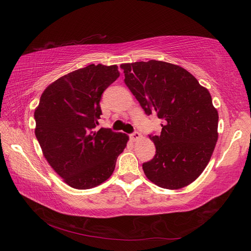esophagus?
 Returning a JSON list of instances; mask_svg holds the SVG:
<instances>
[{
	"label": "esophagus",
	"instance_id": "1",
	"mask_svg": "<svg viewBox=\"0 0 251 251\" xmlns=\"http://www.w3.org/2000/svg\"><path fill=\"white\" fill-rule=\"evenodd\" d=\"M141 138V135H140V132H138V131H135L134 134H131L130 135V139L132 140V141H138Z\"/></svg>",
	"mask_w": 251,
	"mask_h": 251
}]
</instances>
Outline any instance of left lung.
I'll return each mask as SVG.
<instances>
[{"label": "left lung", "mask_w": 251, "mask_h": 251, "mask_svg": "<svg viewBox=\"0 0 251 251\" xmlns=\"http://www.w3.org/2000/svg\"><path fill=\"white\" fill-rule=\"evenodd\" d=\"M125 84L148 115L163 121L161 135L150 136L155 156L142 165L147 178L178 190L200 177L218 140V115L208 89L182 67L149 60L124 63Z\"/></svg>", "instance_id": "left-lung-1"}]
</instances>
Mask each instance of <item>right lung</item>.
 <instances>
[{
    "instance_id": "right-lung-1",
    "label": "right lung",
    "mask_w": 251,
    "mask_h": 251,
    "mask_svg": "<svg viewBox=\"0 0 251 251\" xmlns=\"http://www.w3.org/2000/svg\"><path fill=\"white\" fill-rule=\"evenodd\" d=\"M120 76L114 66L89 65L50 84L35 108V136L50 167L73 189L95 188L113 174L129 137L95 131L101 95Z\"/></svg>"
}]
</instances>
